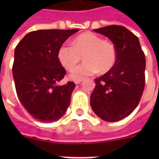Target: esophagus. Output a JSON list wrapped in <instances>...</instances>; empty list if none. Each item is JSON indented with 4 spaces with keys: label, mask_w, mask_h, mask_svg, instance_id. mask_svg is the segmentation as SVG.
Listing matches in <instances>:
<instances>
[{
    "label": "esophagus",
    "mask_w": 159,
    "mask_h": 159,
    "mask_svg": "<svg viewBox=\"0 0 159 159\" xmlns=\"http://www.w3.org/2000/svg\"><path fill=\"white\" fill-rule=\"evenodd\" d=\"M81 81H82V80H75L74 82H75V84H80Z\"/></svg>",
    "instance_id": "34e87169"
}]
</instances>
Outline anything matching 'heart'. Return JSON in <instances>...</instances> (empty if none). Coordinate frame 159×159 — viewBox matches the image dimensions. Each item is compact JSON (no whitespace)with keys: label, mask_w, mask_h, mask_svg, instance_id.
Masks as SVG:
<instances>
[{"label":"heart","mask_w":159,"mask_h":159,"mask_svg":"<svg viewBox=\"0 0 159 159\" xmlns=\"http://www.w3.org/2000/svg\"><path fill=\"white\" fill-rule=\"evenodd\" d=\"M81 55L85 62L70 72L71 80H81L99 70L102 73L109 71L116 63L117 50L111 41L91 32L78 35L71 40V46L63 44L57 50L58 61L67 70L74 69Z\"/></svg>","instance_id":"obj_1"}]
</instances>
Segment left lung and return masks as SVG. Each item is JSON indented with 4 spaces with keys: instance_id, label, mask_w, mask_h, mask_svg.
Masks as SVG:
<instances>
[{
    "instance_id": "1",
    "label": "left lung",
    "mask_w": 159,
    "mask_h": 159,
    "mask_svg": "<svg viewBox=\"0 0 159 159\" xmlns=\"http://www.w3.org/2000/svg\"><path fill=\"white\" fill-rule=\"evenodd\" d=\"M111 40L117 50L112 68L95 79L90 105L102 120L116 122L127 117L136 108L145 85V56L140 41L122 25L95 29Z\"/></svg>"
}]
</instances>
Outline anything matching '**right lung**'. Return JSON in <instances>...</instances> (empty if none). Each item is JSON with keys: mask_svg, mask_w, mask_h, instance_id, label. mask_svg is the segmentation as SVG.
Returning a JSON list of instances; mask_svg holds the SVG:
<instances>
[{"mask_svg": "<svg viewBox=\"0 0 159 159\" xmlns=\"http://www.w3.org/2000/svg\"><path fill=\"white\" fill-rule=\"evenodd\" d=\"M72 30H38L27 34L15 48L12 73L18 99L34 119L57 121L70 102L74 82L60 85L66 71L57 59V50Z\"/></svg>", "mask_w": 159, "mask_h": 159, "instance_id": "add662e5", "label": "right lung"}]
</instances>
